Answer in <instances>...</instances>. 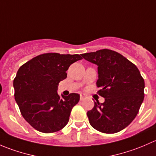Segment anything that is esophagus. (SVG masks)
Returning a JSON list of instances; mask_svg holds the SVG:
<instances>
[{
	"label": "esophagus",
	"instance_id": "1",
	"mask_svg": "<svg viewBox=\"0 0 156 156\" xmlns=\"http://www.w3.org/2000/svg\"><path fill=\"white\" fill-rule=\"evenodd\" d=\"M80 99H81V100H84V99H85V97H84V94H80Z\"/></svg>",
	"mask_w": 156,
	"mask_h": 156
}]
</instances>
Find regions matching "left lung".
<instances>
[{
	"label": "left lung",
	"mask_w": 156,
	"mask_h": 156,
	"mask_svg": "<svg viewBox=\"0 0 156 156\" xmlns=\"http://www.w3.org/2000/svg\"><path fill=\"white\" fill-rule=\"evenodd\" d=\"M86 60L98 66V91L105 102H94L87 112L90 125L105 133H115L135 119L144 99L145 83L137 67L114 50L103 49L82 53Z\"/></svg>",
	"instance_id": "left-lung-1"
}]
</instances>
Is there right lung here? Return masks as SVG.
I'll use <instances>...</instances> for the list:
<instances>
[{
    "mask_svg": "<svg viewBox=\"0 0 156 156\" xmlns=\"http://www.w3.org/2000/svg\"><path fill=\"white\" fill-rule=\"evenodd\" d=\"M81 59L78 54L44 53L19 69L13 80L15 100L22 115L34 129L53 133L67 125L80 95L60 97L58 84L66 78V72L71 64Z\"/></svg>",
    "mask_w": 156,
    "mask_h": 156,
    "instance_id": "obj_1",
    "label": "right lung"
}]
</instances>
